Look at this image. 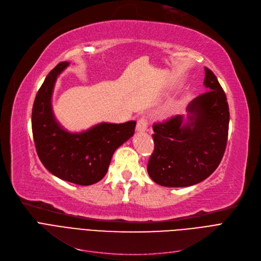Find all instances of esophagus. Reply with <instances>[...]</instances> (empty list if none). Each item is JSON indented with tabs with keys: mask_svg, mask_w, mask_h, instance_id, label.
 I'll list each match as a JSON object with an SVG mask.
<instances>
[{
	"mask_svg": "<svg viewBox=\"0 0 261 261\" xmlns=\"http://www.w3.org/2000/svg\"><path fill=\"white\" fill-rule=\"evenodd\" d=\"M147 129V121L144 118H141L138 120L137 125H136V130L138 133H144Z\"/></svg>",
	"mask_w": 261,
	"mask_h": 261,
	"instance_id": "esophagus-1",
	"label": "esophagus"
}]
</instances>
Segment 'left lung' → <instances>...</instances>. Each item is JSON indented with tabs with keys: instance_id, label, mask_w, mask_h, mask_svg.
I'll return each instance as SVG.
<instances>
[{
	"instance_id": "left-lung-1",
	"label": "left lung",
	"mask_w": 261,
	"mask_h": 261,
	"mask_svg": "<svg viewBox=\"0 0 261 261\" xmlns=\"http://www.w3.org/2000/svg\"><path fill=\"white\" fill-rule=\"evenodd\" d=\"M207 91L190 102L187 116L152 125L155 149L147 173L157 185L186 188L203 181L218 167L226 146L229 113L216 75L204 67Z\"/></svg>"
}]
</instances>
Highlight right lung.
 <instances>
[{"label": "right lung", "mask_w": 261, "mask_h": 261, "mask_svg": "<svg viewBox=\"0 0 261 261\" xmlns=\"http://www.w3.org/2000/svg\"><path fill=\"white\" fill-rule=\"evenodd\" d=\"M68 66L60 63L46 75L34 102L33 135L46 170L74 185L91 186L106 175L115 150L134 136L136 121L101 122L85 130H67L55 116L53 95L59 75Z\"/></svg>", "instance_id": "right-lung-1"}]
</instances>
